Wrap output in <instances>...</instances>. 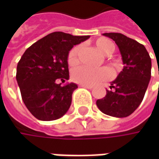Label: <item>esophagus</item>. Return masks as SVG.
Masks as SVG:
<instances>
[{"label": "esophagus", "mask_w": 159, "mask_h": 159, "mask_svg": "<svg viewBox=\"0 0 159 159\" xmlns=\"http://www.w3.org/2000/svg\"><path fill=\"white\" fill-rule=\"evenodd\" d=\"M80 87H81V88H85V89H92V87L91 86H87V85H80Z\"/></svg>", "instance_id": "esophagus-1"}]
</instances>
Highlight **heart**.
<instances>
[{
  "label": "heart",
  "mask_w": 159,
  "mask_h": 159,
  "mask_svg": "<svg viewBox=\"0 0 159 159\" xmlns=\"http://www.w3.org/2000/svg\"><path fill=\"white\" fill-rule=\"evenodd\" d=\"M96 48L104 55H111L115 49V46L112 41L107 38H99L95 42ZM80 47L74 46L68 54L67 61L70 65H75L78 63V56ZM71 79L73 81L87 86H94L98 83L105 81L111 76V72L108 68L94 69L85 66H80L73 69L71 71Z\"/></svg>",
  "instance_id": "b5f03b06"
}]
</instances>
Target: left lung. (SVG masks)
Segmentation results:
<instances>
[{
    "instance_id": "1",
    "label": "left lung",
    "mask_w": 159,
    "mask_h": 159,
    "mask_svg": "<svg viewBox=\"0 0 159 159\" xmlns=\"http://www.w3.org/2000/svg\"><path fill=\"white\" fill-rule=\"evenodd\" d=\"M112 39L122 57L123 70L113 80L106 95L96 101L102 112L125 118L134 112L143 99L151 77V59L145 47L118 33L103 34Z\"/></svg>"
}]
</instances>
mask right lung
Segmentation results:
<instances>
[{"label":"right lung","instance_id":"1","mask_svg":"<svg viewBox=\"0 0 159 159\" xmlns=\"http://www.w3.org/2000/svg\"><path fill=\"white\" fill-rule=\"evenodd\" d=\"M89 38L63 32L49 34L28 48L16 67V81L22 99L36 119L50 121L68 111L71 95L78 88L69 80L68 54L74 45ZM62 82L58 84L57 81Z\"/></svg>","mask_w":159,"mask_h":159}]
</instances>
